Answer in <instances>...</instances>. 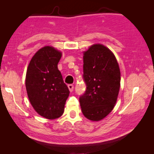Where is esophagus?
<instances>
[{
    "instance_id": "obj_1",
    "label": "esophagus",
    "mask_w": 154,
    "mask_h": 154,
    "mask_svg": "<svg viewBox=\"0 0 154 154\" xmlns=\"http://www.w3.org/2000/svg\"><path fill=\"white\" fill-rule=\"evenodd\" d=\"M68 89H69V91H73V90H74V86H73L72 84H68Z\"/></svg>"
}]
</instances>
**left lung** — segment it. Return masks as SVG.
<instances>
[{
  "mask_svg": "<svg viewBox=\"0 0 154 154\" xmlns=\"http://www.w3.org/2000/svg\"><path fill=\"white\" fill-rule=\"evenodd\" d=\"M83 55L86 89L79 100L85 117L97 122L111 112L117 101L120 69L114 54L103 45H93Z\"/></svg>",
  "mask_w": 154,
  "mask_h": 154,
  "instance_id": "obj_1",
  "label": "left lung"
}]
</instances>
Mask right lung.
Listing matches in <instances>:
<instances>
[{"instance_id": "right-lung-1", "label": "right lung", "mask_w": 154, "mask_h": 154, "mask_svg": "<svg viewBox=\"0 0 154 154\" xmlns=\"http://www.w3.org/2000/svg\"><path fill=\"white\" fill-rule=\"evenodd\" d=\"M62 53L51 46L38 50L31 59L26 74V89L31 105L38 114L55 119L64 112L69 89L57 65Z\"/></svg>"}]
</instances>
